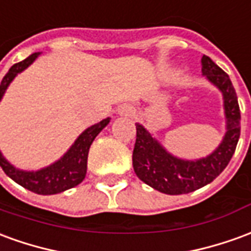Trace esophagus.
<instances>
[{
	"mask_svg": "<svg viewBox=\"0 0 251 251\" xmlns=\"http://www.w3.org/2000/svg\"><path fill=\"white\" fill-rule=\"evenodd\" d=\"M134 113V109L131 108V106H120L119 108V115H122V116H131Z\"/></svg>",
	"mask_w": 251,
	"mask_h": 251,
	"instance_id": "obj_1",
	"label": "esophagus"
}]
</instances>
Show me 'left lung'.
Segmentation results:
<instances>
[{"mask_svg":"<svg viewBox=\"0 0 251 251\" xmlns=\"http://www.w3.org/2000/svg\"><path fill=\"white\" fill-rule=\"evenodd\" d=\"M201 73L223 96L226 132L211 154L197 159L173 155L142 124H136L132 152L135 173L145 184L166 195L191 193L212 182L230 162L241 135V112L230 77L205 55L201 58Z\"/></svg>","mask_w":251,"mask_h":251,"instance_id":"1","label":"left lung"}]
</instances>
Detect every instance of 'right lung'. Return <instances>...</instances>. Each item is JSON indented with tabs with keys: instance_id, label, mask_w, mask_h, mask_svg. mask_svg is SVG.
<instances>
[{
	"instance_id": "1",
	"label": "right lung",
	"mask_w": 251,
	"mask_h": 251,
	"mask_svg": "<svg viewBox=\"0 0 251 251\" xmlns=\"http://www.w3.org/2000/svg\"><path fill=\"white\" fill-rule=\"evenodd\" d=\"M40 54L42 52L29 55L26 59L21 60L9 69L6 75L1 81V100L9 85L17 77V74H20L26 67H29ZM109 120L111 119L106 117L100 123L85 129L58 161H55L46 168L39 170H23L9 162L3 157L2 152H1V168L5 174L19 185L24 186L25 189L37 195H56L70 188H74L78 184H81L85 178L88 170L89 149L96 139V136L109 124Z\"/></svg>"
}]
</instances>
